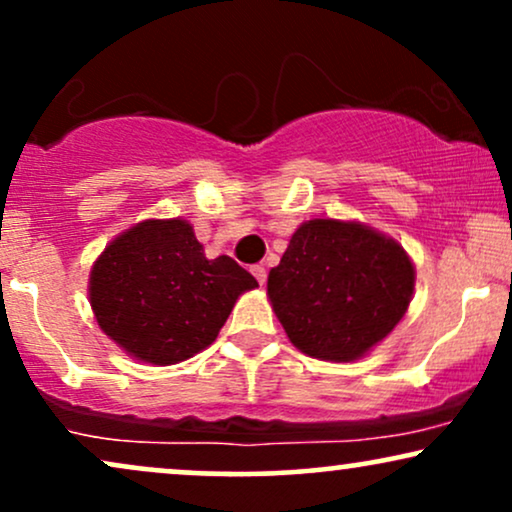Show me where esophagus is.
<instances>
[{
	"label": "esophagus",
	"mask_w": 512,
	"mask_h": 512,
	"mask_svg": "<svg viewBox=\"0 0 512 512\" xmlns=\"http://www.w3.org/2000/svg\"><path fill=\"white\" fill-rule=\"evenodd\" d=\"M250 271H252V276L257 278V283H260V286L267 283V269H264V264H255V267H250Z\"/></svg>",
	"instance_id": "34e87169"
}]
</instances>
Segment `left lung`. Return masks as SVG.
Here are the masks:
<instances>
[{"label":"left lung","instance_id":"obj_1","mask_svg":"<svg viewBox=\"0 0 512 512\" xmlns=\"http://www.w3.org/2000/svg\"><path fill=\"white\" fill-rule=\"evenodd\" d=\"M413 281L416 271L397 241L357 222L312 219L269 271L267 293L300 352L352 361L397 326Z\"/></svg>","mask_w":512,"mask_h":512}]
</instances>
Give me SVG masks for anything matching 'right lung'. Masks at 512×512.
Masks as SVG:
<instances>
[{"label": "right lung", "instance_id": "1", "mask_svg": "<svg viewBox=\"0 0 512 512\" xmlns=\"http://www.w3.org/2000/svg\"><path fill=\"white\" fill-rule=\"evenodd\" d=\"M255 286L231 257L208 260L189 222L146 219L94 262L89 300L127 354L170 366L212 345L238 295Z\"/></svg>", "mask_w": 512, "mask_h": 512}]
</instances>
